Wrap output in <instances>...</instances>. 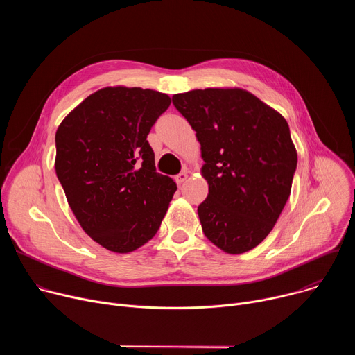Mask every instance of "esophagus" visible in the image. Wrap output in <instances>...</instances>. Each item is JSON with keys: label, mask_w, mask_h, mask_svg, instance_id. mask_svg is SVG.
Wrapping results in <instances>:
<instances>
[{"label": "esophagus", "mask_w": 355, "mask_h": 355, "mask_svg": "<svg viewBox=\"0 0 355 355\" xmlns=\"http://www.w3.org/2000/svg\"><path fill=\"white\" fill-rule=\"evenodd\" d=\"M188 180V173L187 171H182V173H180L178 175H175V182L178 184V185H181L184 181H187Z\"/></svg>", "instance_id": "obj_1"}]
</instances>
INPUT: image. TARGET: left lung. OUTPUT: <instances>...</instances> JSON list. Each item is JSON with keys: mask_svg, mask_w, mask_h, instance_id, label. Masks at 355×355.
<instances>
[{"mask_svg": "<svg viewBox=\"0 0 355 355\" xmlns=\"http://www.w3.org/2000/svg\"><path fill=\"white\" fill-rule=\"evenodd\" d=\"M196 132L208 181L198 207L205 236L227 254L257 247L291 195L297 153L285 118L247 89L205 88L173 95Z\"/></svg>", "mask_w": 355, "mask_h": 355, "instance_id": "1", "label": "left lung"}]
</instances>
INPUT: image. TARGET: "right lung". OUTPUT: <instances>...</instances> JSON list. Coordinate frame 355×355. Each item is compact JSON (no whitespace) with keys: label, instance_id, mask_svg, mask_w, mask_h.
Listing matches in <instances>:
<instances>
[{"label":"right lung","instance_id":"add662e5","mask_svg":"<svg viewBox=\"0 0 355 355\" xmlns=\"http://www.w3.org/2000/svg\"><path fill=\"white\" fill-rule=\"evenodd\" d=\"M167 94L105 87L78 104L56 132L58 178L83 230L126 254L157 233L177 185L156 173L146 140L170 107Z\"/></svg>","mask_w":355,"mask_h":355}]
</instances>
